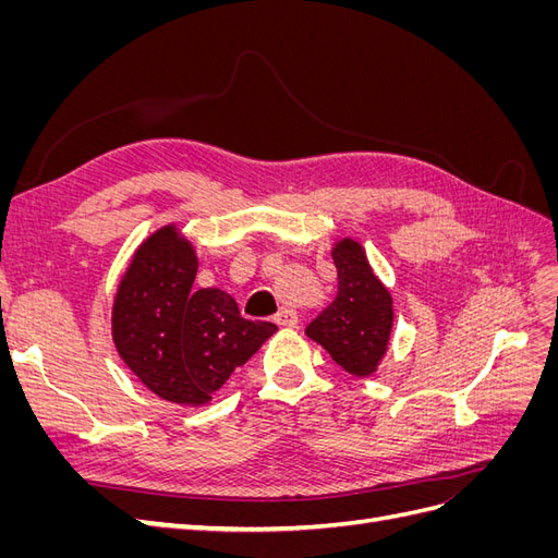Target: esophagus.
<instances>
[{
	"label": "esophagus",
	"mask_w": 558,
	"mask_h": 558,
	"mask_svg": "<svg viewBox=\"0 0 558 558\" xmlns=\"http://www.w3.org/2000/svg\"><path fill=\"white\" fill-rule=\"evenodd\" d=\"M298 314L293 310H281L277 316H275V324L277 326H283V328H298Z\"/></svg>",
	"instance_id": "1"
}]
</instances>
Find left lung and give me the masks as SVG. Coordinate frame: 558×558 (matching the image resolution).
<instances>
[{
	"instance_id": "8db88e82",
	"label": "left lung",
	"mask_w": 558,
	"mask_h": 558,
	"mask_svg": "<svg viewBox=\"0 0 558 558\" xmlns=\"http://www.w3.org/2000/svg\"><path fill=\"white\" fill-rule=\"evenodd\" d=\"M330 256L337 267V298L305 332L349 375L369 377L388 351L393 298L369 267L361 242L342 238Z\"/></svg>"
}]
</instances>
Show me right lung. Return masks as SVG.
Segmentation results:
<instances>
[{"label":"right lung","instance_id":"right-lung-1","mask_svg":"<svg viewBox=\"0 0 558 558\" xmlns=\"http://www.w3.org/2000/svg\"><path fill=\"white\" fill-rule=\"evenodd\" d=\"M197 253L177 223L137 246L118 283L111 337L132 375L158 398L199 408L267 337L269 320H248L221 289L193 291Z\"/></svg>","mask_w":558,"mask_h":558}]
</instances>
